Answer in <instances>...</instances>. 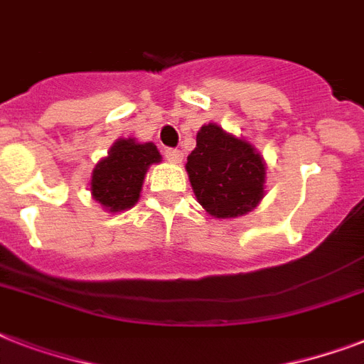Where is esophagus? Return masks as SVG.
I'll return each instance as SVG.
<instances>
[{
  "label": "esophagus",
  "instance_id": "34e87169",
  "mask_svg": "<svg viewBox=\"0 0 364 364\" xmlns=\"http://www.w3.org/2000/svg\"><path fill=\"white\" fill-rule=\"evenodd\" d=\"M164 159H166L168 162H172V164H179V162L183 161V153L179 151V149L168 147V149H164Z\"/></svg>",
  "mask_w": 364,
  "mask_h": 364
}]
</instances>
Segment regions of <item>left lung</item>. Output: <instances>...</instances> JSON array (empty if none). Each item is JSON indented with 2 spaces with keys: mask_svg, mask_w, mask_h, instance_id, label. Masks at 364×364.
<instances>
[{
  "mask_svg": "<svg viewBox=\"0 0 364 364\" xmlns=\"http://www.w3.org/2000/svg\"><path fill=\"white\" fill-rule=\"evenodd\" d=\"M185 168L196 200L215 218L243 217L265 194L262 155L249 141L215 123L198 131L196 147Z\"/></svg>",
  "mask_w": 364,
  "mask_h": 364,
  "instance_id": "8db88e82",
  "label": "left lung"
}]
</instances>
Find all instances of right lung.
<instances>
[{"label":"right lung","instance_id":"obj_1","mask_svg":"<svg viewBox=\"0 0 364 364\" xmlns=\"http://www.w3.org/2000/svg\"><path fill=\"white\" fill-rule=\"evenodd\" d=\"M156 162L161 153L153 141L119 138L91 173V196L110 213L131 209L140 198L147 168Z\"/></svg>","mask_w":364,"mask_h":364}]
</instances>
